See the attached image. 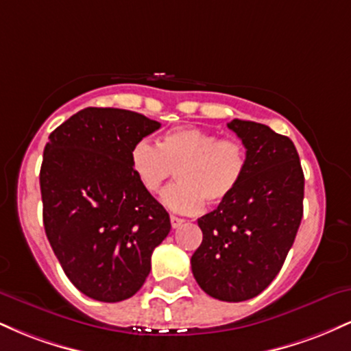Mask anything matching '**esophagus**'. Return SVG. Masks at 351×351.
Returning a JSON list of instances; mask_svg holds the SVG:
<instances>
[{"label": "esophagus", "instance_id": "esophagus-1", "mask_svg": "<svg viewBox=\"0 0 351 351\" xmlns=\"http://www.w3.org/2000/svg\"><path fill=\"white\" fill-rule=\"evenodd\" d=\"M170 221H171V228L173 229L180 228L181 224L184 223V219H181V217H178V216H170Z\"/></svg>", "mask_w": 351, "mask_h": 351}]
</instances>
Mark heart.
Instances as JSON below:
<instances>
[{
    "mask_svg": "<svg viewBox=\"0 0 351 351\" xmlns=\"http://www.w3.org/2000/svg\"><path fill=\"white\" fill-rule=\"evenodd\" d=\"M130 167L148 193H158L173 175L178 183L162 195L165 206L195 215L204 203L226 201L244 178L247 152L236 138H217L199 127H176L160 143L138 138L130 148Z\"/></svg>",
    "mask_w": 351,
    "mask_h": 351,
    "instance_id": "b5f03b06",
    "label": "heart"
}]
</instances>
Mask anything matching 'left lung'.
I'll return each mask as SVG.
<instances>
[{"instance_id":"obj_1","label":"left lung","mask_w":351,"mask_h":351,"mask_svg":"<svg viewBox=\"0 0 351 351\" xmlns=\"http://www.w3.org/2000/svg\"><path fill=\"white\" fill-rule=\"evenodd\" d=\"M247 152V170L236 191L201 216L203 243L191 271L208 295L243 302L276 279L304 215V171L289 136L267 125L228 123Z\"/></svg>"}]
</instances>
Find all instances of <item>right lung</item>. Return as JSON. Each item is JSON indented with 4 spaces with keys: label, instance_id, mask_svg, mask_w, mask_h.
Here are the masks:
<instances>
[{
    "label": "right lung",
    "instance_id": "1",
    "mask_svg": "<svg viewBox=\"0 0 351 351\" xmlns=\"http://www.w3.org/2000/svg\"><path fill=\"white\" fill-rule=\"evenodd\" d=\"M162 127L123 108L87 107L59 125L39 173L46 236L69 280L99 302L130 299L170 216L138 183L130 148Z\"/></svg>",
    "mask_w": 351,
    "mask_h": 351
}]
</instances>
